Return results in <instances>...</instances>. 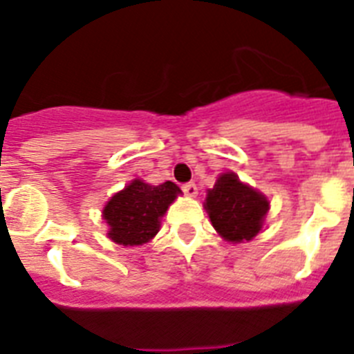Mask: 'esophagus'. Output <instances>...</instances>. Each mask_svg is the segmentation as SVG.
I'll return each instance as SVG.
<instances>
[{
	"mask_svg": "<svg viewBox=\"0 0 354 354\" xmlns=\"http://www.w3.org/2000/svg\"><path fill=\"white\" fill-rule=\"evenodd\" d=\"M183 192H184V195H187V196H196L198 189H196L195 183H186V184H183Z\"/></svg>",
	"mask_w": 354,
	"mask_h": 354,
	"instance_id": "obj_1",
	"label": "esophagus"
}]
</instances>
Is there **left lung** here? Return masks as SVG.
<instances>
[{"label":"left lung","mask_w":354,"mask_h":354,"mask_svg":"<svg viewBox=\"0 0 354 354\" xmlns=\"http://www.w3.org/2000/svg\"><path fill=\"white\" fill-rule=\"evenodd\" d=\"M205 211L212 227L225 241H252L262 230L270 211V200L248 184L241 183L234 171L221 174L205 196Z\"/></svg>","instance_id":"left-lung-1"}]
</instances>
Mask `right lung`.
I'll list each match as a JSON object with an SVG mask.
<instances>
[{
	"label": "right lung",
	"instance_id": "right-lung-1",
	"mask_svg": "<svg viewBox=\"0 0 354 354\" xmlns=\"http://www.w3.org/2000/svg\"><path fill=\"white\" fill-rule=\"evenodd\" d=\"M177 184L167 183L150 186L134 179L122 192L115 193L102 211L108 223V237L117 245L140 246L158 234L161 218L170 204L180 195Z\"/></svg>",
	"mask_w": 354,
	"mask_h": 354
}]
</instances>
